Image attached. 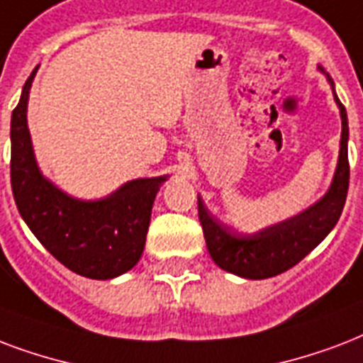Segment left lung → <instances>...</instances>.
Masks as SVG:
<instances>
[{
  "label": "left lung",
  "mask_w": 363,
  "mask_h": 363,
  "mask_svg": "<svg viewBox=\"0 0 363 363\" xmlns=\"http://www.w3.org/2000/svg\"><path fill=\"white\" fill-rule=\"evenodd\" d=\"M318 69L328 77V83L333 91L339 113H341V143H339V159L331 179L330 189L324 196L311 204L294 218L278 221L257 233H238L223 221L213 218L208 212L204 202L199 196V220L202 233L206 238V248L213 263L227 272L248 280H263L277 277L288 271L294 265L313 252L341 218L342 206L347 201L348 191V119L347 109L335 94V83L325 69Z\"/></svg>",
  "instance_id": "8db88e82"
}]
</instances>
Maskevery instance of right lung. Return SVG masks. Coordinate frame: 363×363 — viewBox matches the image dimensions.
Instances as JSON below:
<instances>
[{"label": "right lung", "instance_id": "obj_1", "mask_svg": "<svg viewBox=\"0 0 363 363\" xmlns=\"http://www.w3.org/2000/svg\"><path fill=\"white\" fill-rule=\"evenodd\" d=\"M35 69L11 117V185L22 220L69 271L92 280L121 277L143 254L151 208L168 176L130 179L111 195L83 201L45 178L28 128V100Z\"/></svg>", "mask_w": 363, "mask_h": 363}]
</instances>
